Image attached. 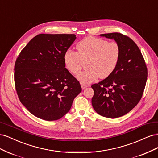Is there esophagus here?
Here are the masks:
<instances>
[{
  "mask_svg": "<svg viewBox=\"0 0 158 158\" xmlns=\"http://www.w3.org/2000/svg\"><path fill=\"white\" fill-rule=\"evenodd\" d=\"M81 87H82V89H84L85 88H86L87 87H88V85L83 84V83H81Z\"/></svg>",
  "mask_w": 158,
  "mask_h": 158,
  "instance_id": "1",
  "label": "esophagus"
}]
</instances>
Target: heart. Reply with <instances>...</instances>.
<instances>
[{"instance_id": "b5f03b06", "label": "heart", "mask_w": 158, "mask_h": 158, "mask_svg": "<svg viewBox=\"0 0 158 158\" xmlns=\"http://www.w3.org/2000/svg\"><path fill=\"white\" fill-rule=\"evenodd\" d=\"M77 52L66 50L63 56L66 69L74 75H78L85 63L88 69L80 74L78 80L89 84L100 78H106L115 70L121 56V47L116 41H109L89 36L76 45Z\"/></svg>"}]
</instances>
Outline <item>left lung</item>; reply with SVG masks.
<instances>
[{
	"mask_svg": "<svg viewBox=\"0 0 158 158\" xmlns=\"http://www.w3.org/2000/svg\"><path fill=\"white\" fill-rule=\"evenodd\" d=\"M113 39L121 47V56L113 73L98 84L92 104L99 114L107 118L125 115L140 102L146 86L148 69L144 57L135 41L121 33L102 34Z\"/></svg>",
	"mask_w": 158,
	"mask_h": 158,
	"instance_id": "1",
	"label": "left lung"
}]
</instances>
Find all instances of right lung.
I'll return each instance as SVG.
<instances>
[{
	"instance_id": "add662e5",
	"label": "right lung",
	"mask_w": 158,
	"mask_h": 158,
	"mask_svg": "<svg viewBox=\"0 0 158 158\" xmlns=\"http://www.w3.org/2000/svg\"><path fill=\"white\" fill-rule=\"evenodd\" d=\"M76 38L74 34H39L16 59L14 83L18 98L32 114L43 120L63 117L82 91L63 60L64 52Z\"/></svg>"
}]
</instances>
